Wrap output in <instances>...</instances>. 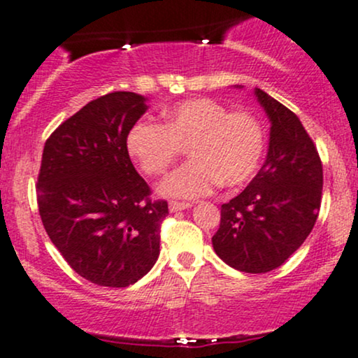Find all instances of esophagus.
<instances>
[{"mask_svg": "<svg viewBox=\"0 0 358 358\" xmlns=\"http://www.w3.org/2000/svg\"><path fill=\"white\" fill-rule=\"evenodd\" d=\"M187 208H191L189 203H180V201H171V203H169V210H171L172 213L184 211V210H187Z\"/></svg>", "mask_w": 358, "mask_h": 358, "instance_id": "1", "label": "esophagus"}]
</instances>
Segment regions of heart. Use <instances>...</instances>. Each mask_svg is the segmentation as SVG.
Listing matches in <instances>:
<instances>
[{
    "mask_svg": "<svg viewBox=\"0 0 358 358\" xmlns=\"http://www.w3.org/2000/svg\"><path fill=\"white\" fill-rule=\"evenodd\" d=\"M166 125L138 120L127 135L128 154L147 176L164 174L189 148L191 160L159 184L164 198L196 199L220 186L254 178L264 157L266 130L250 111H230L211 98L186 99L169 108Z\"/></svg>",
    "mask_w": 358,
    "mask_h": 358,
    "instance_id": "obj_1",
    "label": "heart"
}]
</instances>
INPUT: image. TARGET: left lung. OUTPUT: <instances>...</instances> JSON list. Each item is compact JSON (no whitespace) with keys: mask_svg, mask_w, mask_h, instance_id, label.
<instances>
[{"mask_svg":"<svg viewBox=\"0 0 358 358\" xmlns=\"http://www.w3.org/2000/svg\"><path fill=\"white\" fill-rule=\"evenodd\" d=\"M254 96L271 122L266 162L238 196L223 204L211 242L230 267L266 274L282 266L315 227L323 167L298 116L259 87Z\"/></svg>","mask_w":358,"mask_h":358,"instance_id":"obj_1","label":"left lung"}]
</instances>
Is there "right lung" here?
<instances>
[{"label":"right lung","instance_id":"1","mask_svg":"<svg viewBox=\"0 0 358 358\" xmlns=\"http://www.w3.org/2000/svg\"><path fill=\"white\" fill-rule=\"evenodd\" d=\"M147 98L115 91L87 103L49 136L37 201L43 228L66 262L92 284L127 287L160 254L166 201H150L127 148Z\"/></svg>","mask_w":358,"mask_h":358}]
</instances>
